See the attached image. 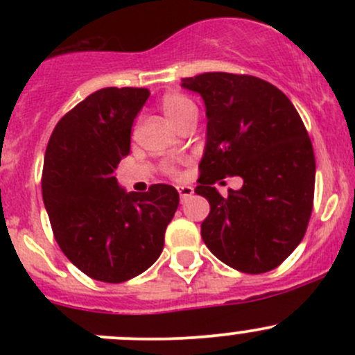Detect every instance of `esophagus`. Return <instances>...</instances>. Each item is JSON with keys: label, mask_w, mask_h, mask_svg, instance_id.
I'll use <instances>...</instances> for the list:
<instances>
[{"label": "esophagus", "mask_w": 355, "mask_h": 355, "mask_svg": "<svg viewBox=\"0 0 355 355\" xmlns=\"http://www.w3.org/2000/svg\"><path fill=\"white\" fill-rule=\"evenodd\" d=\"M177 189H178V194H180V199L182 200L191 198V196L194 194V189H192L191 185H178Z\"/></svg>", "instance_id": "34e87169"}]
</instances>
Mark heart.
<instances>
[{
    "label": "heart",
    "mask_w": 355,
    "mask_h": 355,
    "mask_svg": "<svg viewBox=\"0 0 355 355\" xmlns=\"http://www.w3.org/2000/svg\"><path fill=\"white\" fill-rule=\"evenodd\" d=\"M161 110H163L164 116L178 127L180 123L187 121L189 118H198V108H196L194 103L184 94H178V92H170V94L164 96L161 99ZM168 173H177L173 166L166 168Z\"/></svg>",
    "instance_id": "b5f03b06"
}]
</instances>
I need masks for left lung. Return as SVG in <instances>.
I'll list each match as a JSON object with an SVG mask.
<instances>
[{"label": "left lung", "mask_w": 355, "mask_h": 355, "mask_svg": "<svg viewBox=\"0 0 355 355\" xmlns=\"http://www.w3.org/2000/svg\"><path fill=\"white\" fill-rule=\"evenodd\" d=\"M206 106V146L196 194L211 211L204 244L242 273L275 270L306 234L313 211V144L290 99L252 75L207 71L182 78ZM237 174L245 184L223 198L214 184Z\"/></svg>", "instance_id": "1"}]
</instances>
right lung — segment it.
<instances>
[{"mask_svg":"<svg viewBox=\"0 0 355 355\" xmlns=\"http://www.w3.org/2000/svg\"><path fill=\"white\" fill-rule=\"evenodd\" d=\"M148 98L142 87L99 89L58 121L46 148L42 200L56 242L82 273L106 284L155 264L178 207L171 185L155 184L141 194L114 177Z\"/></svg>","mask_w":355,"mask_h":355,"instance_id":"obj_1","label":"right lung"}]
</instances>
